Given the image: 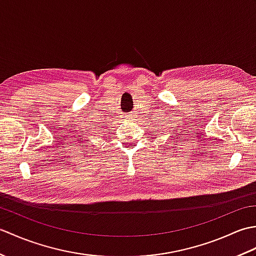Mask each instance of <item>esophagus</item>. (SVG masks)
<instances>
[{"label":"esophagus","mask_w":256,"mask_h":256,"mask_svg":"<svg viewBox=\"0 0 256 256\" xmlns=\"http://www.w3.org/2000/svg\"><path fill=\"white\" fill-rule=\"evenodd\" d=\"M130 116H132V114H131V113H128V118H130Z\"/></svg>","instance_id":"obj_1"}]
</instances>
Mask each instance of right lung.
Segmentation results:
<instances>
[{"instance_id": "right-lung-1", "label": "right lung", "mask_w": 256, "mask_h": 256, "mask_svg": "<svg viewBox=\"0 0 256 256\" xmlns=\"http://www.w3.org/2000/svg\"><path fill=\"white\" fill-rule=\"evenodd\" d=\"M80 143H81V142H80Z\"/></svg>"}]
</instances>
